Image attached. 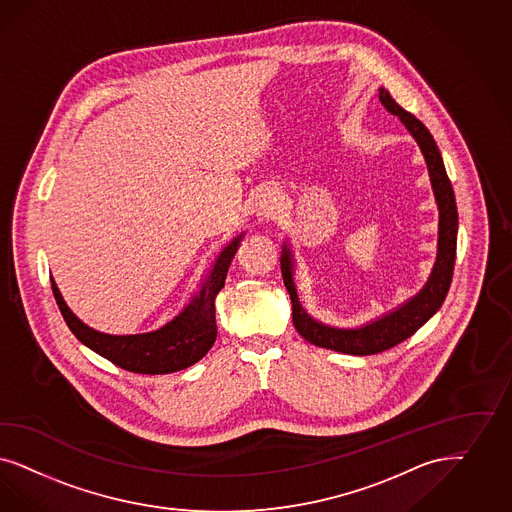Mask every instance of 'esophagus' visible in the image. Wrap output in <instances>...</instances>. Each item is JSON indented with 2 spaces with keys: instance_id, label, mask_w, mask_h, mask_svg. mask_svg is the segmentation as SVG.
<instances>
[{
  "instance_id": "34e87169",
  "label": "esophagus",
  "mask_w": 512,
  "mask_h": 512,
  "mask_svg": "<svg viewBox=\"0 0 512 512\" xmlns=\"http://www.w3.org/2000/svg\"><path fill=\"white\" fill-rule=\"evenodd\" d=\"M255 206H257L259 219L268 221V219H272L276 215L278 208H280V196H278L274 189H263L259 196H257V204Z\"/></svg>"
}]
</instances>
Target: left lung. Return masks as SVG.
I'll return each instance as SVG.
<instances>
[{
    "label": "left lung",
    "mask_w": 512,
    "mask_h": 512,
    "mask_svg": "<svg viewBox=\"0 0 512 512\" xmlns=\"http://www.w3.org/2000/svg\"><path fill=\"white\" fill-rule=\"evenodd\" d=\"M380 102L384 107L397 115L401 123L405 124L408 132L418 141L422 149L423 157L429 168L431 185L435 191V198L439 204V255L437 263L431 272L429 282L425 283L422 291L408 300L405 306L391 312L389 316L376 319L361 329H333L316 319L310 318L302 306H300L297 289L293 283V263L291 253L287 247H283L282 276L283 285L289 291V297L293 302V325L299 331V335L308 340L310 344H316L319 348L335 350V352L350 353V355H372V353L386 352L389 348L401 344L408 336L414 335L427 319L431 318L446 299V293L450 289L452 276H454V263H456V244H458V208L452 183L446 176L444 164H442L439 147L429 134V130L423 126L420 119H416L412 113L399 106L386 89H380Z\"/></svg>",
    "instance_id": "1"
}]
</instances>
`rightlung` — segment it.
<instances>
[{
  "mask_svg": "<svg viewBox=\"0 0 512 512\" xmlns=\"http://www.w3.org/2000/svg\"><path fill=\"white\" fill-rule=\"evenodd\" d=\"M240 238L242 236L234 238L229 246L221 251L208 282L202 285L200 295L172 323L153 333L113 336L90 329L81 319L75 318V314L68 308L51 278L54 299L71 333L85 346H89L90 350L106 357L113 365L138 374H168L181 371L200 361L210 352L215 342V297L225 285L227 270L238 249Z\"/></svg>",
  "mask_w": 512,
  "mask_h": 512,
  "instance_id": "1",
  "label": "right lung"
}]
</instances>
